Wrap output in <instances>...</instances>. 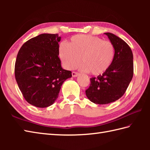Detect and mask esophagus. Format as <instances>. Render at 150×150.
I'll return each mask as SVG.
<instances>
[{"label":"esophagus","mask_w":150,"mask_h":150,"mask_svg":"<svg viewBox=\"0 0 150 150\" xmlns=\"http://www.w3.org/2000/svg\"><path fill=\"white\" fill-rule=\"evenodd\" d=\"M79 75V73L78 72H76V71H72V76L73 77H77V76Z\"/></svg>","instance_id":"esophagus-1"}]
</instances>
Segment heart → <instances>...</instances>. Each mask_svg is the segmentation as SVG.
Masks as SVG:
<instances>
[{"label":"heart","mask_w":150,"mask_h":150,"mask_svg":"<svg viewBox=\"0 0 150 150\" xmlns=\"http://www.w3.org/2000/svg\"><path fill=\"white\" fill-rule=\"evenodd\" d=\"M59 55L66 68H75L81 59L82 69L92 75H99L106 72L112 63L115 47L109 40L90 35H81L72 37L67 45L61 44Z\"/></svg>","instance_id":"heart-1"}]
</instances>
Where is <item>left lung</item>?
<instances>
[{"label": "left lung", "instance_id": "obj_1", "mask_svg": "<svg viewBox=\"0 0 150 150\" xmlns=\"http://www.w3.org/2000/svg\"><path fill=\"white\" fill-rule=\"evenodd\" d=\"M115 47V56L107 71L97 77L90 79L86 95L95 104H106L122 96L133 75L132 51L125 41L115 35L105 33Z\"/></svg>", "mask_w": 150, "mask_h": 150}]
</instances>
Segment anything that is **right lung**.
I'll list each match as a JSON object with an SVG mask.
<instances>
[{"mask_svg": "<svg viewBox=\"0 0 150 150\" xmlns=\"http://www.w3.org/2000/svg\"><path fill=\"white\" fill-rule=\"evenodd\" d=\"M58 34H40L19 50L15 64L18 86L28 103L38 108L52 105L71 72L62 68Z\"/></svg>", "mask_w": 150, "mask_h": 150, "instance_id": "right-lung-1", "label": "right lung"}]
</instances>
